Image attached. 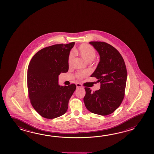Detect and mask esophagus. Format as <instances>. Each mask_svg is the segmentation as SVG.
I'll return each instance as SVG.
<instances>
[{"instance_id": "obj_1", "label": "esophagus", "mask_w": 154, "mask_h": 154, "mask_svg": "<svg viewBox=\"0 0 154 154\" xmlns=\"http://www.w3.org/2000/svg\"><path fill=\"white\" fill-rule=\"evenodd\" d=\"M76 88H82V85L80 83H77V84H76Z\"/></svg>"}]
</instances>
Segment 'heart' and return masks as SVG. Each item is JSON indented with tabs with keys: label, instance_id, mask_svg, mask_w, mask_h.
<instances>
[{
	"label": "heart",
	"instance_id": "heart-1",
	"mask_svg": "<svg viewBox=\"0 0 154 154\" xmlns=\"http://www.w3.org/2000/svg\"><path fill=\"white\" fill-rule=\"evenodd\" d=\"M74 52L81 56L83 59L88 62L93 61L96 57V52L94 48L86 43L81 45L79 47L78 49H76ZM73 59L74 55L72 53H70L68 57V64L69 66H71L72 64ZM88 74L89 72L88 71L79 72L76 74V77L79 80H82L85 78Z\"/></svg>",
	"mask_w": 154,
	"mask_h": 154
}]
</instances>
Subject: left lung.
Returning <instances> with one entry per match:
<instances>
[{"mask_svg": "<svg viewBox=\"0 0 154 154\" xmlns=\"http://www.w3.org/2000/svg\"><path fill=\"white\" fill-rule=\"evenodd\" d=\"M100 56V61L91 77L100 82L101 88L92 92L85 87V106L93 113L107 116L121 105L125 95L127 69L125 60L114 47L104 42H90Z\"/></svg>", "mask_w": 154, "mask_h": 154, "instance_id": "left-lung-1", "label": "left lung"}]
</instances>
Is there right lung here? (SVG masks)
<instances>
[{
    "instance_id": "add662e5",
    "label": "right lung",
    "mask_w": 154,
    "mask_h": 154,
    "mask_svg": "<svg viewBox=\"0 0 154 154\" xmlns=\"http://www.w3.org/2000/svg\"><path fill=\"white\" fill-rule=\"evenodd\" d=\"M75 42L57 44L41 49L33 56L27 69V82L30 102L44 118L64 115L76 86L58 85V76L69 69L68 57Z\"/></svg>"
}]
</instances>
